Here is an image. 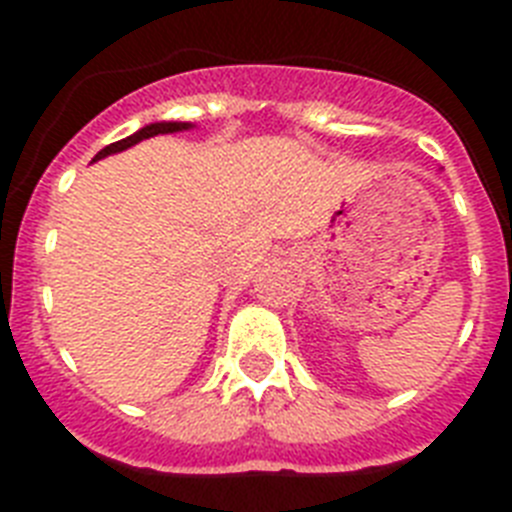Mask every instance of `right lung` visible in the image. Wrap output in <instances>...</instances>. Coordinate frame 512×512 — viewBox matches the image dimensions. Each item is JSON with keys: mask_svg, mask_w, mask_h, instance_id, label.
Instances as JSON below:
<instances>
[{"mask_svg": "<svg viewBox=\"0 0 512 512\" xmlns=\"http://www.w3.org/2000/svg\"><path fill=\"white\" fill-rule=\"evenodd\" d=\"M189 128V122H153V125H146V128H140L138 133L128 135V138H122L117 140V143H110L107 148H102V151L94 156V161L97 158H104V156H110V153H117V151H125V148L135 146V143H140V140H146V138H153V135L158 133H176V130H187Z\"/></svg>", "mask_w": 512, "mask_h": 512, "instance_id": "obj_1", "label": "right lung"}]
</instances>
